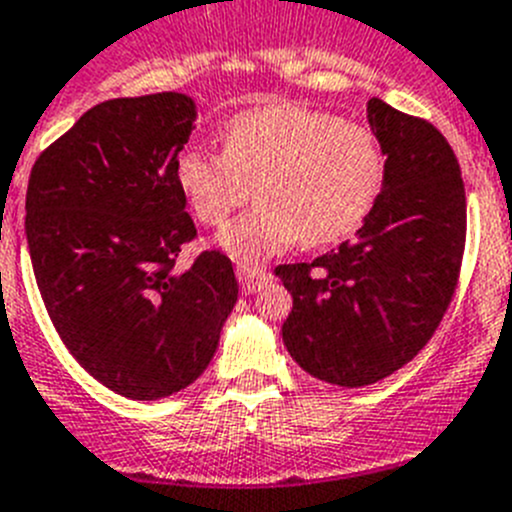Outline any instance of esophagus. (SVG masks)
I'll return each mask as SVG.
<instances>
[{
  "mask_svg": "<svg viewBox=\"0 0 512 512\" xmlns=\"http://www.w3.org/2000/svg\"><path fill=\"white\" fill-rule=\"evenodd\" d=\"M237 280H239V285H242V293H245V296H250V293H257V290H260L265 283H270V280H273V275L265 273V270H260V267L239 265Z\"/></svg>",
  "mask_w": 512,
  "mask_h": 512,
  "instance_id": "esophagus-1",
  "label": "esophagus"
}]
</instances>
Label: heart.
Segmentation results:
<instances>
[{
	"mask_svg": "<svg viewBox=\"0 0 512 512\" xmlns=\"http://www.w3.org/2000/svg\"><path fill=\"white\" fill-rule=\"evenodd\" d=\"M178 188L206 227L227 222L257 191L260 206L219 232L239 262H260L306 245H329L365 222L385 181L375 132L331 112L267 104L229 119L224 153L188 147L176 163Z\"/></svg>",
	"mask_w": 512,
	"mask_h": 512,
	"instance_id": "b5f03b06",
	"label": "heart"
}]
</instances>
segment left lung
Wrapping results in <instances>:
<instances>
[{
    "mask_svg": "<svg viewBox=\"0 0 512 512\" xmlns=\"http://www.w3.org/2000/svg\"><path fill=\"white\" fill-rule=\"evenodd\" d=\"M367 124L385 155V181L362 227L313 262L275 267L293 296L285 349L339 388L393 375L431 339L467 234L462 170L444 135L377 96Z\"/></svg>",
    "mask_w": 512,
    "mask_h": 512,
    "instance_id": "1",
    "label": "left lung"
}]
</instances>
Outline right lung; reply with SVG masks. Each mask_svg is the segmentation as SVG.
Masks as SVG:
<instances>
[{"label":"right lung","mask_w":512,"mask_h":512,"mask_svg":"<svg viewBox=\"0 0 512 512\" xmlns=\"http://www.w3.org/2000/svg\"><path fill=\"white\" fill-rule=\"evenodd\" d=\"M196 117L176 91L96 104L27 186L25 237L50 321L78 365L132 400L188 388L237 303L222 252L173 267L196 237L176 181Z\"/></svg>","instance_id":"obj_1"}]
</instances>
